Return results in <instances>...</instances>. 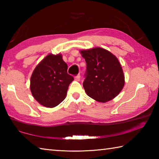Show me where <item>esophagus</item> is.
I'll list each match as a JSON object with an SVG mask.
<instances>
[{"instance_id":"1","label":"esophagus","mask_w":159,"mask_h":159,"mask_svg":"<svg viewBox=\"0 0 159 159\" xmlns=\"http://www.w3.org/2000/svg\"><path fill=\"white\" fill-rule=\"evenodd\" d=\"M80 79V74H78L77 76L75 77V80H77V81H79Z\"/></svg>"}]
</instances>
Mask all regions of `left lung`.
I'll list each match as a JSON object with an SVG mask.
<instances>
[{
  "label": "left lung",
  "instance_id": "left-lung-1",
  "mask_svg": "<svg viewBox=\"0 0 159 159\" xmlns=\"http://www.w3.org/2000/svg\"><path fill=\"white\" fill-rule=\"evenodd\" d=\"M87 64L83 85L87 95L99 102L115 98L123 88L125 76L114 55L102 48L80 50Z\"/></svg>",
  "mask_w": 159,
  "mask_h": 159
}]
</instances>
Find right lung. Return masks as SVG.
Masks as SVG:
<instances>
[{"mask_svg": "<svg viewBox=\"0 0 159 159\" xmlns=\"http://www.w3.org/2000/svg\"><path fill=\"white\" fill-rule=\"evenodd\" d=\"M66 63L61 54H49L32 73L30 89L34 99L48 108L57 106L65 99L74 78L67 74Z\"/></svg>", "mask_w": 159, "mask_h": 159, "instance_id": "obj_1", "label": "right lung"}]
</instances>
